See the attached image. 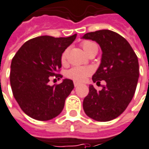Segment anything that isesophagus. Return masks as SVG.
Here are the masks:
<instances>
[{"mask_svg": "<svg viewBox=\"0 0 149 149\" xmlns=\"http://www.w3.org/2000/svg\"><path fill=\"white\" fill-rule=\"evenodd\" d=\"M74 87L76 88V87H78V86L79 85V83H77V82H74Z\"/></svg>", "mask_w": 149, "mask_h": 149, "instance_id": "esophagus-1", "label": "esophagus"}]
</instances>
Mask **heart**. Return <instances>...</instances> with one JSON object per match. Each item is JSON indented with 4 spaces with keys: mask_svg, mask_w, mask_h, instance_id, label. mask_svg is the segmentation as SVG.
I'll return each mask as SVG.
<instances>
[{
    "mask_svg": "<svg viewBox=\"0 0 149 149\" xmlns=\"http://www.w3.org/2000/svg\"><path fill=\"white\" fill-rule=\"evenodd\" d=\"M81 46L85 53L88 54L92 49L97 48L95 43L90 40H84L81 43ZM67 57V52L64 51L61 56V61L62 64H65ZM92 73V70L90 67H79L75 66L70 69L67 72V77L75 82H82Z\"/></svg>",
    "mask_w": 149,
    "mask_h": 149,
    "instance_id": "heart-1",
    "label": "heart"
}]
</instances>
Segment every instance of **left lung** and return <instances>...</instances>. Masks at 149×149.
<instances>
[{"label":"left lung","instance_id":"8db88e82","mask_svg":"<svg viewBox=\"0 0 149 149\" xmlns=\"http://www.w3.org/2000/svg\"><path fill=\"white\" fill-rule=\"evenodd\" d=\"M83 38L100 45L103 53L101 63L92 81L106 83L99 92L89 86L84 110L92 119L108 122L122 114L134 96L139 79L138 57L125 38L109 30L89 32Z\"/></svg>","mask_w":149,"mask_h":149}]
</instances>
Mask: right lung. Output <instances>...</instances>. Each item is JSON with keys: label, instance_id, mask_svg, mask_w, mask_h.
Returning a JSON list of instances; mask_svg holds the SVG:
<instances>
[{"label": "right lung", "instance_id": "obj_1", "mask_svg": "<svg viewBox=\"0 0 149 149\" xmlns=\"http://www.w3.org/2000/svg\"><path fill=\"white\" fill-rule=\"evenodd\" d=\"M42 36L24 43L12 59L10 85L22 110L34 119L48 121L61 113L74 88L73 81L49 85L51 77L62 78L61 56L76 38Z\"/></svg>", "mask_w": 149, "mask_h": 149}]
</instances>
